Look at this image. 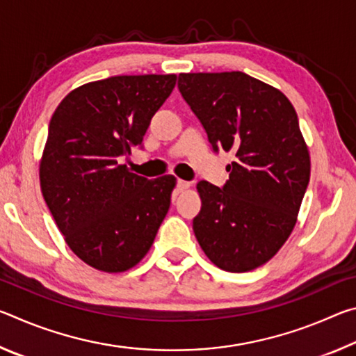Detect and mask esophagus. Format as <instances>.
<instances>
[{
  "instance_id": "34e87169",
  "label": "esophagus",
  "mask_w": 356,
  "mask_h": 356,
  "mask_svg": "<svg viewBox=\"0 0 356 356\" xmlns=\"http://www.w3.org/2000/svg\"><path fill=\"white\" fill-rule=\"evenodd\" d=\"M176 186H177L179 191H184V190H186V188H190V182H186V180H180V179H179Z\"/></svg>"
}]
</instances>
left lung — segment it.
Instances as JSON below:
<instances>
[{"mask_svg": "<svg viewBox=\"0 0 356 356\" xmlns=\"http://www.w3.org/2000/svg\"><path fill=\"white\" fill-rule=\"evenodd\" d=\"M177 88L213 152H234L229 179L201 180L193 231L216 267L242 273L270 261L297 222L309 152L284 94L243 72L180 74Z\"/></svg>", "mask_w": 356, "mask_h": 356, "instance_id": "left-lung-1", "label": "left lung"}]
</instances>
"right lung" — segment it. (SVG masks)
I'll return each mask as SVG.
<instances>
[{
    "label": "right lung",
    "instance_id": "obj_1",
    "mask_svg": "<svg viewBox=\"0 0 356 356\" xmlns=\"http://www.w3.org/2000/svg\"><path fill=\"white\" fill-rule=\"evenodd\" d=\"M176 75H119L76 88L53 113L40 188L69 248L91 267L125 272L150 250L171 206L174 176L149 180L120 165L143 147Z\"/></svg>",
    "mask_w": 356,
    "mask_h": 356
}]
</instances>
